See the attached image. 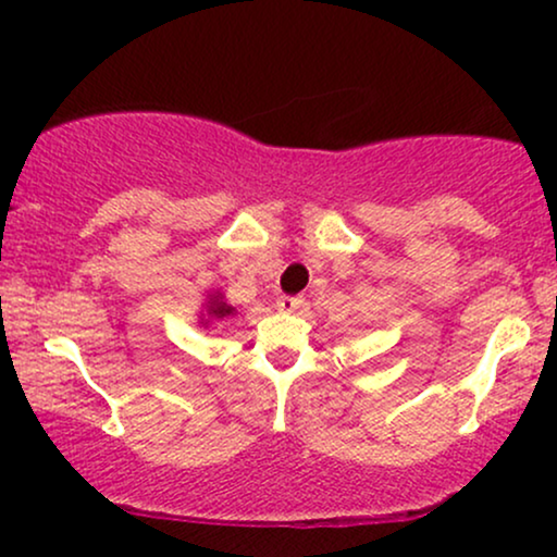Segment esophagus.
<instances>
[{"label": "esophagus", "instance_id": "esophagus-1", "mask_svg": "<svg viewBox=\"0 0 557 557\" xmlns=\"http://www.w3.org/2000/svg\"><path fill=\"white\" fill-rule=\"evenodd\" d=\"M304 304V299L301 296H278V301H276V307L281 309V311H296Z\"/></svg>", "mask_w": 557, "mask_h": 557}]
</instances>
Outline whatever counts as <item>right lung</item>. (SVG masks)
<instances>
[{"instance_id":"obj_1","label":"right lung","mask_w":557,"mask_h":557,"mask_svg":"<svg viewBox=\"0 0 557 557\" xmlns=\"http://www.w3.org/2000/svg\"><path fill=\"white\" fill-rule=\"evenodd\" d=\"M231 314H235V307H231V304L225 301L223 294L215 292L208 296V301H205V314H202L205 322L200 324L208 326L210 322H220V319H227Z\"/></svg>"}]
</instances>
